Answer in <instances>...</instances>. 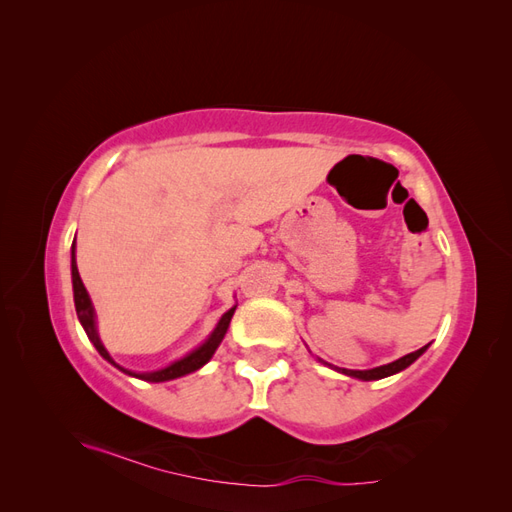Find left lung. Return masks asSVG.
<instances>
[{"instance_id": "obj_1", "label": "left lung", "mask_w": 512, "mask_h": 512, "mask_svg": "<svg viewBox=\"0 0 512 512\" xmlns=\"http://www.w3.org/2000/svg\"><path fill=\"white\" fill-rule=\"evenodd\" d=\"M429 348V344L427 346H423V348H418L416 352H410V354H406V356H401V359H397V361H393V363H389V365H380V367H374V369H342V367H333V365H329V367H333V369H337V371H342V374H346V376H352V378H359V380H380V378H386V376H393V374H397V371H401V369H406V367H410L418 356H421L425 350Z\"/></svg>"}]
</instances>
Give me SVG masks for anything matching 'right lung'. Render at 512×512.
Instances as JSON below:
<instances>
[{
    "label": "right lung",
    "mask_w": 512,
    "mask_h": 512,
    "mask_svg": "<svg viewBox=\"0 0 512 512\" xmlns=\"http://www.w3.org/2000/svg\"><path fill=\"white\" fill-rule=\"evenodd\" d=\"M72 290H74L76 316H79V320H81V324H83V329H85V333H87V337H89V342L96 346V350L104 356V359H106L108 363H113L119 371H123V374L134 376V378H141V380H147V382L175 380V378H181V376H185V374H192V371L203 367V365L211 359L213 352L218 350V346L222 344V339H224V335H226V331H228L230 318H232V314H235V309H237V305L230 307L228 312L220 318L218 327H215L213 333L207 337V342H205L203 346H198L196 350H192L188 356H183V359H179V361H175V363H170V365L164 367V369L147 371V374H136V371H130V369H126V367L117 365V363L113 361V356L106 352V348H104L102 342H100L98 329H96V312H94V305H91V299H89V294H87V290H85V286H83L79 269H76L74 243H72Z\"/></svg>",
    "instance_id": "right-lung-1"
}]
</instances>
